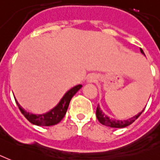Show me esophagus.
Returning <instances> with one entry per match:
<instances>
[{
    "label": "esophagus",
    "instance_id": "34e87169",
    "mask_svg": "<svg viewBox=\"0 0 160 160\" xmlns=\"http://www.w3.org/2000/svg\"><path fill=\"white\" fill-rule=\"evenodd\" d=\"M97 76H96L95 74H90L88 78H87V82H89V83H93V82H96L97 81Z\"/></svg>",
    "mask_w": 160,
    "mask_h": 160
}]
</instances>
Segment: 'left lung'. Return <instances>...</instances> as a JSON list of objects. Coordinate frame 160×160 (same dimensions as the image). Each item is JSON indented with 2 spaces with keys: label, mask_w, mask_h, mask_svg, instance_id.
I'll use <instances>...</instances> for the list:
<instances>
[{
  "label": "left lung",
  "mask_w": 160,
  "mask_h": 160,
  "mask_svg": "<svg viewBox=\"0 0 160 160\" xmlns=\"http://www.w3.org/2000/svg\"><path fill=\"white\" fill-rule=\"evenodd\" d=\"M141 52L142 53L143 55L144 54V52L142 51V48H140ZM144 110V109H143ZM143 110L142 112L135 115V116L131 117L128 119H125V120H117V119H113L109 118L108 116H107L105 113L102 112L99 107V105H98V108H97V111H96V115H97V118H98V121L101 123L102 125H106V126H109V127H113V128H124V127H126L128 125H131L132 123L134 122L135 120L140 116L142 113L143 112Z\"/></svg>",
  "instance_id": "obj_1"
}]
</instances>
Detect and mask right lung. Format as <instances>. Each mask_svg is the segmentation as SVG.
Segmentation results:
<instances>
[{
  "label": "right lung",
  "mask_w": 160,
  "mask_h": 160,
  "mask_svg": "<svg viewBox=\"0 0 160 160\" xmlns=\"http://www.w3.org/2000/svg\"><path fill=\"white\" fill-rule=\"evenodd\" d=\"M81 87H82L81 85H78V86H75L73 88H71L69 91L65 93V95L62 97V98L60 100L56 107H54L49 112L43 113V114H33V113H29L20 106L16 99H15V101H16L18 107L21 111V113H23L29 122L34 125H39V126H50V125H57L58 123L62 120L67 112L70 100Z\"/></svg>",
  "instance_id": "right-lung-1"
}]
</instances>
